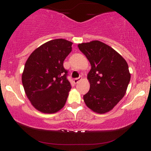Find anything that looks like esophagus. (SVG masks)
<instances>
[{"label": "esophagus", "mask_w": 151, "mask_h": 151, "mask_svg": "<svg viewBox=\"0 0 151 151\" xmlns=\"http://www.w3.org/2000/svg\"><path fill=\"white\" fill-rule=\"evenodd\" d=\"M81 79H82V77H81V76H80V77H79V78H76V79H74V84H77V83L79 82V81L81 80Z\"/></svg>", "instance_id": "obj_1"}]
</instances>
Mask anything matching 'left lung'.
<instances>
[{
    "label": "left lung",
    "mask_w": 151,
    "mask_h": 151,
    "mask_svg": "<svg viewBox=\"0 0 151 151\" xmlns=\"http://www.w3.org/2000/svg\"><path fill=\"white\" fill-rule=\"evenodd\" d=\"M91 64L88 73L89 91L84 95L86 106L97 114L110 111L122 99L131 79L125 59L99 40L78 45Z\"/></svg>",
    "instance_id": "8db88e82"
}]
</instances>
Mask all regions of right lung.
Wrapping results in <instances>:
<instances>
[{"label": "right lung", "instance_id": "1", "mask_svg": "<svg viewBox=\"0 0 151 151\" xmlns=\"http://www.w3.org/2000/svg\"><path fill=\"white\" fill-rule=\"evenodd\" d=\"M72 44L65 39L48 41L35 50L25 62L24 90L31 104L42 113H56L65 104L71 84L63 62Z\"/></svg>", "mask_w": 151, "mask_h": 151}]
</instances>
